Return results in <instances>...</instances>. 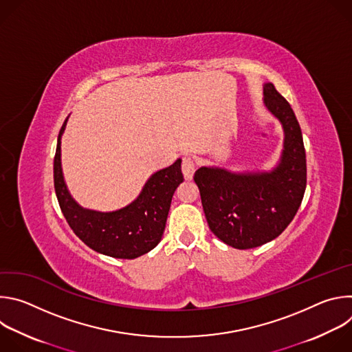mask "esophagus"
I'll list each match as a JSON object with an SVG mask.
<instances>
[{"label": "esophagus", "mask_w": 352, "mask_h": 352, "mask_svg": "<svg viewBox=\"0 0 352 352\" xmlns=\"http://www.w3.org/2000/svg\"><path fill=\"white\" fill-rule=\"evenodd\" d=\"M182 174H184V178L185 179H192L193 174H195V170H196V166H195V162L193 159L190 157H184L182 159Z\"/></svg>", "instance_id": "esophagus-1"}]
</instances>
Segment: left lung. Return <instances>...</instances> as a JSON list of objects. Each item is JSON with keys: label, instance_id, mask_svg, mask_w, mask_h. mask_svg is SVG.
Wrapping results in <instances>:
<instances>
[{"label": "left lung", "instance_id": "8db88e82", "mask_svg": "<svg viewBox=\"0 0 352 352\" xmlns=\"http://www.w3.org/2000/svg\"><path fill=\"white\" fill-rule=\"evenodd\" d=\"M263 96L265 107L284 131L278 164L262 173L200 167L193 177L212 232L236 249L277 238L295 217L307 188V156L298 120L273 83H265Z\"/></svg>", "mask_w": 352, "mask_h": 352}]
</instances>
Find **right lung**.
Instances as JSON below:
<instances>
[{
	"instance_id": "obj_1",
	"label": "right lung",
	"mask_w": 352,
	"mask_h": 352,
	"mask_svg": "<svg viewBox=\"0 0 352 352\" xmlns=\"http://www.w3.org/2000/svg\"><path fill=\"white\" fill-rule=\"evenodd\" d=\"M54 157V188L64 217L72 231L98 254L117 259H135L157 246L162 241L171 199L184 181L181 159L147 179L139 196L116 212H96L79 206L71 196L61 168V136Z\"/></svg>"
}]
</instances>
